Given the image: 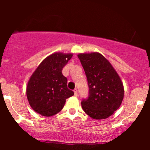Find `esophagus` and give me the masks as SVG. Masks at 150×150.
<instances>
[{"mask_svg":"<svg viewBox=\"0 0 150 150\" xmlns=\"http://www.w3.org/2000/svg\"><path fill=\"white\" fill-rule=\"evenodd\" d=\"M74 93H75V96H78V89H77V88L74 89Z\"/></svg>","mask_w":150,"mask_h":150,"instance_id":"esophagus-1","label":"esophagus"}]
</instances>
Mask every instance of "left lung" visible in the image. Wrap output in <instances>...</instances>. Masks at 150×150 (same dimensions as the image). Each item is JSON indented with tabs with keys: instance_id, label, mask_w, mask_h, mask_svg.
Here are the masks:
<instances>
[{
	"instance_id": "left-lung-1",
	"label": "left lung",
	"mask_w": 150,
	"mask_h": 150,
	"mask_svg": "<svg viewBox=\"0 0 150 150\" xmlns=\"http://www.w3.org/2000/svg\"><path fill=\"white\" fill-rule=\"evenodd\" d=\"M87 78L88 96L81 102L91 117L105 119L120 107L124 96L122 81L108 60L99 53L78 54Z\"/></svg>"
}]
</instances>
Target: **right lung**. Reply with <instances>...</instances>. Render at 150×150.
<instances>
[{"mask_svg": "<svg viewBox=\"0 0 150 150\" xmlns=\"http://www.w3.org/2000/svg\"><path fill=\"white\" fill-rule=\"evenodd\" d=\"M72 54L55 53L46 57L32 75L27 87V97L32 108L43 116L57 114L64 107L66 99L74 92L67 88L63 67Z\"/></svg>", "mask_w": 150, "mask_h": 150, "instance_id": "right-lung-1", "label": "right lung"}]
</instances>
